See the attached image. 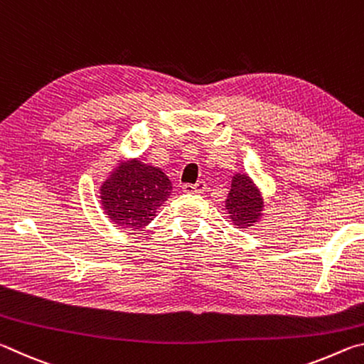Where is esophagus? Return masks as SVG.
Returning <instances> with one entry per match:
<instances>
[{
    "label": "esophagus",
    "mask_w": 364,
    "mask_h": 364,
    "mask_svg": "<svg viewBox=\"0 0 364 364\" xmlns=\"http://www.w3.org/2000/svg\"><path fill=\"white\" fill-rule=\"evenodd\" d=\"M207 189V184L204 181H199L196 184H183V191L184 193H194V194H200Z\"/></svg>",
    "instance_id": "obj_1"
}]
</instances>
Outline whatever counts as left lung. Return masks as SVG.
Segmentation results:
<instances>
[{"instance_id": "8db88e82", "label": "left lung", "mask_w": 364, "mask_h": 364, "mask_svg": "<svg viewBox=\"0 0 364 364\" xmlns=\"http://www.w3.org/2000/svg\"><path fill=\"white\" fill-rule=\"evenodd\" d=\"M225 210L231 223L241 230L254 226L263 218L264 197L247 173L232 176L230 194L225 200Z\"/></svg>"}]
</instances>
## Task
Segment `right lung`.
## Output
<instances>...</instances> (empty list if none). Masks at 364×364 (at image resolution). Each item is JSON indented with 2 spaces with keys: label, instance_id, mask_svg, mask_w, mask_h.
Instances as JSON below:
<instances>
[{
  "label": "right lung",
  "instance_id": "obj_1",
  "mask_svg": "<svg viewBox=\"0 0 364 364\" xmlns=\"http://www.w3.org/2000/svg\"><path fill=\"white\" fill-rule=\"evenodd\" d=\"M171 189V181L160 168L123 157L101 183V208L115 226L143 230L157 217Z\"/></svg>",
  "mask_w": 364,
  "mask_h": 364
}]
</instances>
